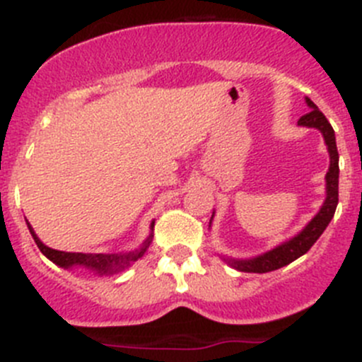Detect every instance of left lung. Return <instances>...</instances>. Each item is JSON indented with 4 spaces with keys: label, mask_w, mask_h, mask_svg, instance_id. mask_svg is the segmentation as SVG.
I'll return each mask as SVG.
<instances>
[{
    "label": "left lung",
    "mask_w": 362,
    "mask_h": 362,
    "mask_svg": "<svg viewBox=\"0 0 362 362\" xmlns=\"http://www.w3.org/2000/svg\"><path fill=\"white\" fill-rule=\"evenodd\" d=\"M306 100V105L310 107V112L304 114L301 119L298 121L299 127L306 128H315L322 134L324 137L325 146H327L329 153V170L325 174V200L320 206L318 213L311 218L306 223V227L301 232L294 235V238L287 239V241L280 243L278 246H274L273 250L266 253H260L257 257H250V259H232V257H221L225 262L228 264L234 269L243 271V273H269V271H276L280 267L288 266L291 262H294L296 259L304 255L311 246L317 243V239L320 238L322 232L325 230V227L329 225V221L334 216L336 206H338V177H339V165H338V148H336V137L334 130L329 124V121L325 119L324 114L318 110V107L311 102L310 98ZM214 216V213H213ZM213 216L209 220V227L213 223Z\"/></svg>",
    "instance_id": "8db88e82"
}]
</instances>
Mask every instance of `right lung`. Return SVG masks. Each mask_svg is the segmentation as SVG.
<instances>
[{"label": "right lung", "mask_w": 362, "mask_h": 362, "mask_svg": "<svg viewBox=\"0 0 362 362\" xmlns=\"http://www.w3.org/2000/svg\"><path fill=\"white\" fill-rule=\"evenodd\" d=\"M28 228H30L31 235H33L35 243L40 248V252L47 257L51 262H54L56 266L64 267V269H71V267H84V269L91 271V273L98 274V276H110V274H116L124 271L127 267H130L135 260L141 259L146 253V250L149 248L153 241V227H155V221H151L149 228L148 239L141 245V248L134 250V252H123V253H71V252H59V250L49 248L44 243L40 241L37 234H35L33 227L30 225V221H26Z\"/></svg>", "instance_id": "add662e5"}]
</instances>
